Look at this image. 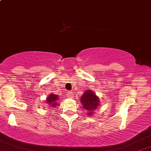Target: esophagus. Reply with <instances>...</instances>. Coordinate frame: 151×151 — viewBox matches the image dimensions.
Here are the masks:
<instances>
[{
	"mask_svg": "<svg viewBox=\"0 0 151 151\" xmlns=\"http://www.w3.org/2000/svg\"><path fill=\"white\" fill-rule=\"evenodd\" d=\"M73 93H72V92L71 91H69L68 92V93H67V97L68 98V99H72L73 98Z\"/></svg>",
	"mask_w": 151,
	"mask_h": 151,
	"instance_id": "1",
	"label": "esophagus"
}]
</instances>
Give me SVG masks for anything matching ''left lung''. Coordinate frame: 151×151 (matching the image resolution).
<instances>
[{"mask_svg":"<svg viewBox=\"0 0 151 151\" xmlns=\"http://www.w3.org/2000/svg\"><path fill=\"white\" fill-rule=\"evenodd\" d=\"M80 102L82 104L83 108L88 110V115H93L91 112L98 108L100 101L95 93H93L91 91L88 90L81 96Z\"/></svg>","mask_w":151,"mask_h":151,"instance_id":"1","label":"left lung"}]
</instances>
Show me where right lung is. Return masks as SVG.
<instances>
[{
	"mask_svg": "<svg viewBox=\"0 0 151 151\" xmlns=\"http://www.w3.org/2000/svg\"><path fill=\"white\" fill-rule=\"evenodd\" d=\"M58 100V96L57 95H55V94H50V95L47 98L46 101L47 103H48V105H50L49 107L51 106L52 108H55L56 106H58L57 103H56V101H57Z\"/></svg>",
	"mask_w": 151,
	"mask_h": 151,
	"instance_id": "right-lung-1",
	"label": "right lung"
}]
</instances>
